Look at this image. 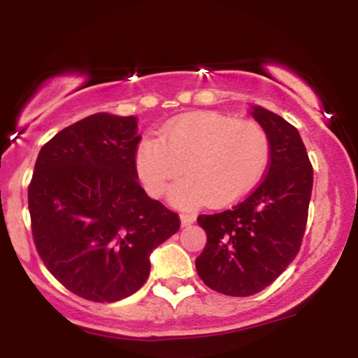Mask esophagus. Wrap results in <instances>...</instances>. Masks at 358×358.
Wrapping results in <instances>:
<instances>
[{
	"mask_svg": "<svg viewBox=\"0 0 358 358\" xmlns=\"http://www.w3.org/2000/svg\"><path fill=\"white\" fill-rule=\"evenodd\" d=\"M180 220H182V227H190L193 222L196 220L195 213H182L180 215Z\"/></svg>",
	"mask_w": 358,
	"mask_h": 358,
	"instance_id": "34e87169",
	"label": "esophagus"
}]
</instances>
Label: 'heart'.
Here are the masks:
<instances>
[{
    "instance_id": "obj_1",
    "label": "heart",
    "mask_w": 358,
    "mask_h": 358,
    "mask_svg": "<svg viewBox=\"0 0 358 358\" xmlns=\"http://www.w3.org/2000/svg\"><path fill=\"white\" fill-rule=\"evenodd\" d=\"M271 143L264 127L219 113H192L170 121L159 138H146L136 150V170L145 190L162 196L171 188L178 207L210 202L225 207L244 199L269 165Z\"/></svg>"
}]
</instances>
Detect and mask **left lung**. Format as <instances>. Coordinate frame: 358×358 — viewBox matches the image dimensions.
Masks as SVG:
<instances>
[{"label":"left lung","mask_w":358,"mask_h":358,"mask_svg":"<svg viewBox=\"0 0 358 358\" xmlns=\"http://www.w3.org/2000/svg\"><path fill=\"white\" fill-rule=\"evenodd\" d=\"M250 114L269 136L268 173L231 210L196 219L207 232L196 273L227 296L259 293L296 257L313 188V168L296 127L261 106Z\"/></svg>","instance_id":"1"}]
</instances>
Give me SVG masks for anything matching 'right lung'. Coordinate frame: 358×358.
I'll list each match as a JSON object with an SVG mask.
<instances>
[{
  "label": "right lung",
  "mask_w": 358,
  "mask_h": 358,
  "mask_svg": "<svg viewBox=\"0 0 358 358\" xmlns=\"http://www.w3.org/2000/svg\"><path fill=\"white\" fill-rule=\"evenodd\" d=\"M138 117L97 113L40 150L28 187L31 232L47 269L77 296L113 303L150 276L151 252L180 219L138 183Z\"/></svg>",
  "instance_id": "right-lung-1"
}]
</instances>
